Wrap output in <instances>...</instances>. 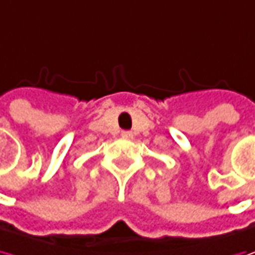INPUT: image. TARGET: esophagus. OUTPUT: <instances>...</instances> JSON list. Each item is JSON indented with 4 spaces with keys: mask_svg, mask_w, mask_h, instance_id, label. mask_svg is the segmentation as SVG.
<instances>
[{
    "mask_svg": "<svg viewBox=\"0 0 255 255\" xmlns=\"http://www.w3.org/2000/svg\"><path fill=\"white\" fill-rule=\"evenodd\" d=\"M121 135H123L124 138H131V137H132V134H131L129 131H123V132H121Z\"/></svg>",
    "mask_w": 255,
    "mask_h": 255,
    "instance_id": "esophagus-1",
    "label": "esophagus"
}]
</instances>
